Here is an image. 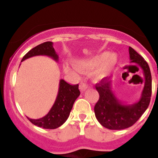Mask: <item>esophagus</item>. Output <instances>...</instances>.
<instances>
[{
  "label": "esophagus",
  "mask_w": 158,
  "mask_h": 158,
  "mask_svg": "<svg viewBox=\"0 0 158 158\" xmlns=\"http://www.w3.org/2000/svg\"><path fill=\"white\" fill-rule=\"evenodd\" d=\"M87 89H88V85H86V83H85V82H81L79 84V89H80V91L82 92H85Z\"/></svg>",
  "instance_id": "1"
}]
</instances>
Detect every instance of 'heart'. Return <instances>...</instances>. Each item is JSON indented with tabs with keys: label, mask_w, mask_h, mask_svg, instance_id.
<instances>
[{
	"label": "heart",
	"mask_w": 158,
	"mask_h": 158,
	"mask_svg": "<svg viewBox=\"0 0 158 158\" xmlns=\"http://www.w3.org/2000/svg\"><path fill=\"white\" fill-rule=\"evenodd\" d=\"M117 60V56L115 54L102 52L88 59L76 60L74 63L75 66L66 65L64 70L66 73L77 76L79 72L85 73L98 66L93 73V78L95 80L99 81L109 76L115 66Z\"/></svg>",
	"instance_id": "1"
}]
</instances>
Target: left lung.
<instances>
[{
    "instance_id": "obj_1",
    "label": "left lung",
    "mask_w": 158,
    "mask_h": 158,
    "mask_svg": "<svg viewBox=\"0 0 158 158\" xmlns=\"http://www.w3.org/2000/svg\"><path fill=\"white\" fill-rule=\"evenodd\" d=\"M131 63L138 64L143 70L144 85L141 96L137 102L126 105L120 101L112 91V82L105 78L95 85L99 99L95 104V117L103 127L111 130H122L132 126L148 109L151 101L152 81L148 63L141 55L129 47Z\"/></svg>"
}]
</instances>
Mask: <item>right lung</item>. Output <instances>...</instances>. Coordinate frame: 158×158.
<instances>
[{
	"instance_id": "right-lung-1",
	"label": "right lung",
	"mask_w": 158,
	"mask_h": 158,
	"mask_svg": "<svg viewBox=\"0 0 158 158\" xmlns=\"http://www.w3.org/2000/svg\"><path fill=\"white\" fill-rule=\"evenodd\" d=\"M53 43L48 41L30 49L23 57L21 62L35 56H48L55 61L59 60V56L52 47ZM80 95L79 85H72L63 79H60L58 94L53 106L44 117L29 121L34 125L45 129H55L61 126L69 118L70 111L76 98Z\"/></svg>"
}]
</instances>
